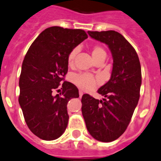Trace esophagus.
<instances>
[{
  "mask_svg": "<svg viewBox=\"0 0 161 161\" xmlns=\"http://www.w3.org/2000/svg\"><path fill=\"white\" fill-rule=\"evenodd\" d=\"M79 97H82V95H83V92H82V91H79Z\"/></svg>",
  "mask_w": 161,
  "mask_h": 161,
  "instance_id": "esophagus-1",
  "label": "esophagus"
}]
</instances>
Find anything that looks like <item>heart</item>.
<instances>
[{"label": "heart", "mask_w": 161, "mask_h": 161, "mask_svg": "<svg viewBox=\"0 0 161 161\" xmlns=\"http://www.w3.org/2000/svg\"><path fill=\"white\" fill-rule=\"evenodd\" d=\"M78 52V48H74L71 52L69 53L67 57V64L70 67L74 64V60L75 58V55ZM91 55H92L94 60L98 59L100 58H106V53L104 49L98 45H95L92 47L91 50ZM71 81L77 86L79 89L82 91H91L94 89L97 84V80L95 77L88 73H81L73 75L71 76Z\"/></svg>", "instance_id": "obj_1"}]
</instances>
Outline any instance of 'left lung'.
I'll return each mask as SVG.
<instances>
[{
    "instance_id": "obj_1",
    "label": "left lung",
    "mask_w": 161,
    "mask_h": 161,
    "mask_svg": "<svg viewBox=\"0 0 161 161\" xmlns=\"http://www.w3.org/2000/svg\"><path fill=\"white\" fill-rule=\"evenodd\" d=\"M87 32L91 38L109 47L114 63L110 79L97 91L105 98L82 95V116L94 139L110 142L124 133L137 106L142 85L141 64L133 47L118 31Z\"/></svg>"
}]
</instances>
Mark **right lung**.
<instances>
[{
  "mask_svg": "<svg viewBox=\"0 0 161 161\" xmlns=\"http://www.w3.org/2000/svg\"><path fill=\"white\" fill-rule=\"evenodd\" d=\"M87 37L82 29L50 27L34 40L24 58L19 103L27 125L40 139H57L67 128V103L79 97V90L67 81L60 84L68 70L69 53ZM59 86L62 92L53 96Z\"/></svg>",
  "mask_w": 161,
  "mask_h": 161,
  "instance_id": "1",
  "label": "right lung"
}]
</instances>
